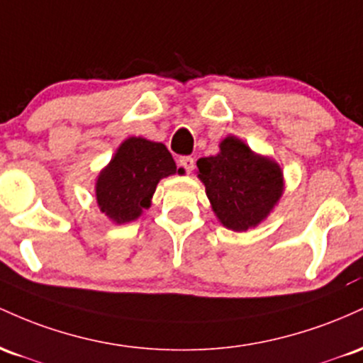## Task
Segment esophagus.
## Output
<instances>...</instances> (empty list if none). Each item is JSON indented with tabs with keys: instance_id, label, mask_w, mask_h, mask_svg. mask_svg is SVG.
I'll return each mask as SVG.
<instances>
[{
	"instance_id": "1",
	"label": "esophagus",
	"mask_w": 363,
	"mask_h": 363,
	"mask_svg": "<svg viewBox=\"0 0 363 363\" xmlns=\"http://www.w3.org/2000/svg\"><path fill=\"white\" fill-rule=\"evenodd\" d=\"M194 164H195L194 157H190V156H183V157H180V166H182L183 169L186 171V173H192Z\"/></svg>"
}]
</instances>
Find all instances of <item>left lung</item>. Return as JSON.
Wrapping results in <instances>:
<instances>
[{"label": "left lung", "instance_id": "1", "mask_svg": "<svg viewBox=\"0 0 363 363\" xmlns=\"http://www.w3.org/2000/svg\"><path fill=\"white\" fill-rule=\"evenodd\" d=\"M197 168L214 214L228 230L247 231L257 226L284 190L278 162L255 154L235 135L223 138L219 152L201 157Z\"/></svg>", "mask_w": 363, "mask_h": 363}]
</instances>
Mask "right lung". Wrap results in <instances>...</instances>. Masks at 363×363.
I'll use <instances>...</instances> for the list:
<instances>
[{"instance_id":"right-lung-1","label":"right lung","mask_w":363,"mask_h":363,"mask_svg":"<svg viewBox=\"0 0 363 363\" xmlns=\"http://www.w3.org/2000/svg\"><path fill=\"white\" fill-rule=\"evenodd\" d=\"M177 171L183 169H177L164 144L130 137L97 177V206L116 225L135 221L142 211L150 207L161 178Z\"/></svg>"}]
</instances>
